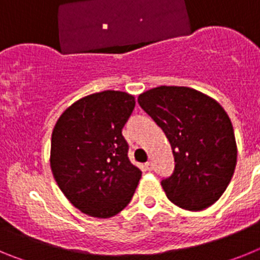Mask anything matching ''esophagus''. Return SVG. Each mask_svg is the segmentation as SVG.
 <instances>
[{
    "label": "esophagus",
    "mask_w": 260,
    "mask_h": 260,
    "mask_svg": "<svg viewBox=\"0 0 260 260\" xmlns=\"http://www.w3.org/2000/svg\"><path fill=\"white\" fill-rule=\"evenodd\" d=\"M144 169H146V171H148V172H151L153 169V164L151 161H148V162H146V164H144Z\"/></svg>",
    "instance_id": "obj_1"
}]
</instances>
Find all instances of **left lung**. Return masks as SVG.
Segmentation results:
<instances>
[{
  "mask_svg": "<svg viewBox=\"0 0 260 260\" xmlns=\"http://www.w3.org/2000/svg\"><path fill=\"white\" fill-rule=\"evenodd\" d=\"M172 146L173 173L161 180L168 199L189 211L210 207L228 187L237 146L221 105L189 87L161 86L138 98Z\"/></svg>",
  "mask_w": 260,
  "mask_h": 260,
  "instance_id": "8db88e82",
  "label": "left lung"
}]
</instances>
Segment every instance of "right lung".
<instances>
[{"label": "right lung", "mask_w": 260, "mask_h": 260, "mask_svg": "<svg viewBox=\"0 0 260 260\" xmlns=\"http://www.w3.org/2000/svg\"><path fill=\"white\" fill-rule=\"evenodd\" d=\"M134 96L103 91L80 99L53 128L50 168L61 191L78 210L107 219L130 203L142 172L128 158L122 128Z\"/></svg>", "instance_id": "add662e5"}]
</instances>
